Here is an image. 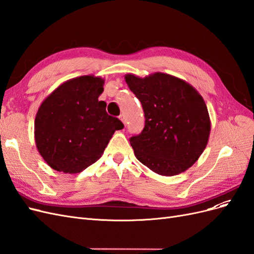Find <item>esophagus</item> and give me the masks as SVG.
Wrapping results in <instances>:
<instances>
[{
	"mask_svg": "<svg viewBox=\"0 0 254 254\" xmlns=\"http://www.w3.org/2000/svg\"><path fill=\"white\" fill-rule=\"evenodd\" d=\"M120 120L123 122V124H124V125L126 126V118H125L124 114H121V115H120Z\"/></svg>",
	"mask_w": 254,
	"mask_h": 254,
	"instance_id": "obj_1",
	"label": "esophagus"
}]
</instances>
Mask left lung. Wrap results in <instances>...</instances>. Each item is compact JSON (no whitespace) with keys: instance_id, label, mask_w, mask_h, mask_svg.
Here are the masks:
<instances>
[{"instance_id":"obj_1","label":"left lung","mask_w":254,"mask_h":254,"mask_svg":"<svg viewBox=\"0 0 254 254\" xmlns=\"http://www.w3.org/2000/svg\"><path fill=\"white\" fill-rule=\"evenodd\" d=\"M145 114L142 132L130 137L134 156L162 176L186 172L209 141L211 121L202 96L190 83L165 73L144 78L126 74Z\"/></svg>"}]
</instances>
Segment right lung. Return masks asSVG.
<instances>
[{
    "mask_svg": "<svg viewBox=\"0 0 254 254\" xmlns=\"http://www.w3.org/2000/svg\"><path fill=\"white\" fill-rule=\"evenodd\" d=\"M105 79L84 75L61 83L40 105L35 119V142L53 170L77 174L102 157L123 123L108 115L98 101Z\"/></svg>",
    "mask_w": 254,
    "mask_h": 254,
    "instance_id": "1",
    "label": "right lung"
}]
</instances>
